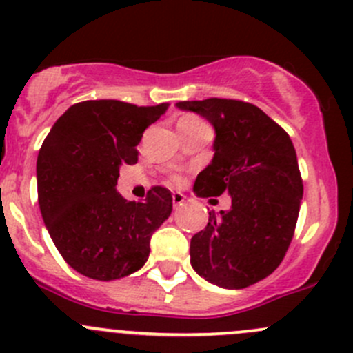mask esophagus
<instances>
[{"instance_id":"34e87169","label":"esophagus","mask_w":353,"mask_h":353,"mask_svg":"<svg viewBox=\"0 0 353 353\" xmlns=\"http://www.w3.org/2000/svg\"><path fill=\"white\" fill-rule=\"evenodd\" d=\"M183 203H184L183 192H172V205H174V208L183 206Z\"/></svg>"}]
</instances>
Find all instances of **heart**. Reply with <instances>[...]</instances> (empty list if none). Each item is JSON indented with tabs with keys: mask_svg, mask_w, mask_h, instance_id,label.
Segmentation results:
<instances>
[{
	"mask_svg": "<svg viewBox=\"0 0 353 353\" xmlns=\"http://www.w3.org/2000/svg\"><path fill=\"white\" fill-rule=\"evenodd\" d=\"M194 123H201V120H199L198 117H191V114H189V117L181 118L179 121V125H194ZM174 179H177V176H174Z\"/></svg>",
	"mask_w": 353,
	"mask_h": 353,
	"instance_id": "1",
	"label": "heart"
}]
</instances>
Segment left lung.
<instances>
[{
	"instance_id": "8db88e82",
	"label": "left lung",
	"mask_w": 353,
	"mask_h": 353,
	"mask_svg": "<svg viewBox=\"0 0 353 353\" xmlns=\"http://www.w3.org/2000/svg\"><path fill=\"white\" fill-rule=\"evenodd\" d=\"M216 132L214 157L198 174L194 192H228L232 208L214 214L191 239V265L225 289H243L272 274L294 236L303 179L294 145L283 127L240 99L179 101Z\"/></svg>"
}]
</instances>
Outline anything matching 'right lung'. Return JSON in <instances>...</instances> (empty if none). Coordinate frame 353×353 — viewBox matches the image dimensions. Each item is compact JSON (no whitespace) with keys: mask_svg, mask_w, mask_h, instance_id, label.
<instances>
[{"mask_svg":"<svg viewBox=\"0 0 353 353\" xmlns=\"http://www.w3.org/2000/svg\"><path fill=\"white\" fill-rule=\"evenodd\" d=\"M167 108L169 103L117 99L76 103L43 140L37 159L40 213L59 254L83 276L120 279L147 262L172 194L154 186L145 201H128L114 186L120 165L137 164L143 132Z\"/></svg>","mask_w":353,"mask_h":353,"instance_id":"add662e5","label":"right lung"}]
</instances>
